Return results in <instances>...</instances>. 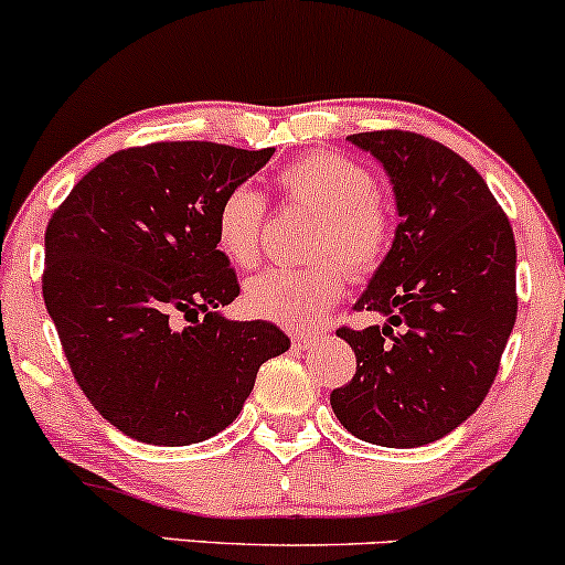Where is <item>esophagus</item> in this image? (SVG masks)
I'll return each mask as SVG.
<instances>
[{
	"label": "esophagus",
	"instance_id": "obj_1",
	"mask_svg": "<svg viewBox=\"0 0 565 565\" xmlns=\"http://www.w3.org/2000/svg\"><path fill=\"white\" fill-rule=\"evenodd\" d=\"M316 342L313 332H291V345L297 350H308Z\"/></svg>",
	"mask_w": 565,
	"mask_h": 565
}]
</instances>
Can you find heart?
<instances>
[{"label":"heart","mask_w":565,"mask_h":565,"mask_svg":"<svg viewBox=\"0 0 565 565\" xmlns=\"http://www.w3.org/2000/svg\"><path fill=\"white\" fill-rule=\"evenodd\" d=\"M289 201L316 215L310 255L321 260L305 268H268L246 284V308L257 319L289 329L313 327L345 289V269L366 276L385 257L393 238V217L374 196V178L340 153L316 151L291 159L276 178ZM265 204L252 185H236L220 199L215 242L238 268L260 255Z\"/></svg>","instance_id":"obj_1"}]
</instances>
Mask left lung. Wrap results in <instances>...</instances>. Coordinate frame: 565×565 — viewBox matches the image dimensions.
<instances>
[{
	"label": "left lung",
	"instance_id": "8db88e82",
	"mask_svg": "<svg viewBox=\"0 0 565 565\" xmlns=\"http://www.w3.org/2000/svg\"><path fill=\"white\" fill-rule=\"evenodd\" d=\"M372 153L395 196L393 246L353 310L382 327L337 329L355 374L332 393L348 433L387 449L449 436L481 406L515 327V238L483 178L425 135L348 138Z\"/></svg>",
	"mask_w": 565,
	"mask_h": 565
}]
</instances>
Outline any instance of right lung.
I'll return each instance as SVG.
<instances>
[{"label":"right lung","mask_w":565,"mask_h":565,"mask_svg":"<svg viewBox=\"0 0 565 565\" xmlns=\"http://www.w3.org/2000/svg\"><path fill=\"white\" fill-rule=\"evenodd\" d=\"M274 148L151 142L89 170L50 217L42 295L71 372L103 419L153 446L217 436L257 369L289 350L270 321H231L238 297L215 212Z\"/></svg>","instance_id":"right-lung-1"}]
</instances>
